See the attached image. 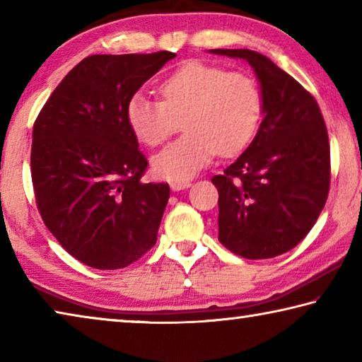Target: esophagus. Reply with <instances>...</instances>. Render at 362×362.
<instances>
[{
  "label": "esophagus",
  "mask_w": 362,
  "mask_h": 362,
  "mask_svg": "<svg viewBox=\"0 0 362 362\" xmlns=\"http://www.w3.org/2000/svg\"><path fill=\"white\" fill-rule=\"evenodd\" d=\"M192 187V182L189 180H182V182H170V188L173 192H180V189H185Z\"/></svg>",
  "instance_id": "esophagus-1"
}]
</instances>
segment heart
<instances>
[{
    "instance_id": "1",
    "label": "heart",
    "mask_w": 362,
    "mask_h": 362,
    "mask_svg": "<svg viewBox=\"0 0 362 362\" xmlns=\"http://www.w3.org/2000/svg\"><path fill=\"white\" fill-rule=\"evenodd\" d=\"M159 93L163 100L134 94L126 121L140 144L158 146L183 118L185 134L153 158V170L161 179H192L217 153L231 156L243 151L259 131L263 97L246 73L187 62L159 84Z\"/></svg>"
}]
</instances>
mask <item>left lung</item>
I'll return each instance as SVG.
<instances>
[{"instance_id":"8db88e82","label":"left lung","mask_w":362,"mask_h":362,"mask_svg":"<svg viewBox=\"0 0 362 362\" xmlns=\"http://www.w3.org/2000/svg\"><path fill=\"white\" fill-rule=\"evenodd\" d=\"M252 66L263 119L243 155L214 175L218 241L244 259H272L308 235L326 204L330 150L315 97L267 56L250 49H211Z\"/></svg>"}]
</instances>
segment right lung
I'll list each match as a JSON object with an SVG mask.
<instances>
[{
    "label": "right lung",
    "mask_w": 362,
    "mask_h": 362,
    "mask_svg": "<svg viewBox=\"0 0 362 362\" xmlns=\"http://www.w3.org/2000/svg\"><path fill=\"white\" fill-rule=\"evenodd\" d=\"M177 54H97L83 59L33 126L32 180L47 230L84 265L118 269L156 243L168 183H145L148 161L126 121L145 81Z\"/></svg>",
    "instance_id": "obj_1"
}]
</instances>
